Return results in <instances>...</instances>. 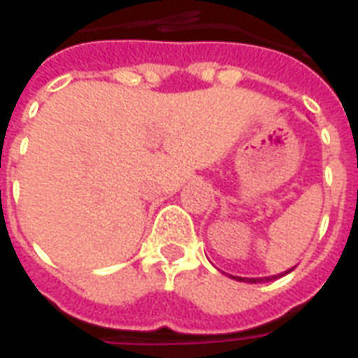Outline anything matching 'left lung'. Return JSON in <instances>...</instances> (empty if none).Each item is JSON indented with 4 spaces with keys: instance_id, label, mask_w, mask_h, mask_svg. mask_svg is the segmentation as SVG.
<instances>
[{
    "instance_id": "left-lung-1",
    "label": "left lung",
    "mask_w": 358,
    "mask_h": 358,
    "mask_svg": "<svg viewBox=\"0 0 358 358\" xmlns=\"http://www.w3.org/2000/svg\"><path fill=\"white\" fill-rule=\"evenodd\" d=\"M293 268L285 270V272H280V274H276V276H264V278H241V276H232L230 274V278H234V280H238V282H248V284H261V282H272V280H276V278H282L285 276V274H289Z\"/></svg>"
}]
</instances>
